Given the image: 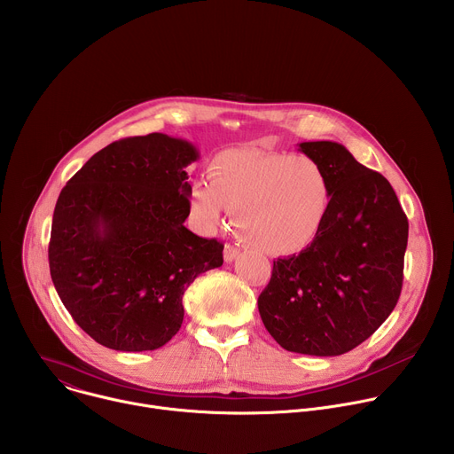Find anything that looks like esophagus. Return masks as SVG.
I'll return each mask as SVG.
<instances>
[{
  "instance_id": "obj_1",
  "label": "esophagus",
  "mask_w": 454,
  "mask_h": 454,
  "mask_svg": "<svg viewBox=\"0 0 454 454\" xmlns=\"http://www.w3.org/2000/svg\"><path fill=\"white\" fill-rule=\"evenodd\" d=\"M239 253H240V249H239L237 246L226 244V246H224V261H226V262H233Z\"/></svg>"
}]
</instances>
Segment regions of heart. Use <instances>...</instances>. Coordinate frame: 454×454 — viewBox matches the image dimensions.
Returning <instances> with one entry per match:
<instances>
[{
  "mask_svg": "<svg viewBox=\"0 0 454 454\" xmlns=\"http://www.w3.org/2000/svg\"><path fill=\"white\" fill-rule=\"evenodd\" d=\"M329 203V176L314 158L237 149L217 154L208 179L192 184L190 215L212 230L231 210L251 247L291 254L316 239Z\"/></svg>",
  "mask_w": 454,
  "mask_h": 454,
  "instance_id": "heart-1",
  "label": "heart"
}]
</instances>
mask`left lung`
Wrapping results in <instances>:
<instances>
[{"label":"left lung","mask_w":454,"mask_h":454,"mask_svg":"<svg viewBox=\"0 0 454 454\" xmlns=\"http://www.w3.org/2000/svg\"><path fill=\"white\" fill-rule=\"evenodd\" d=\"M300 151L329 176V212L310 246L273 262L258 312L282 348L341 356L368 340L399 301L408 217L387 179L341 144L303 142Z\"/></svg>","instance_id":"obj_1"}]
</instances>
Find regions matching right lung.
I'll use <instances>...</instances> for the list:
<instances>
[{"mask_svg": "<svg viewBox=\"0 0 454 454\" xmlns=\"http://www.w3.org/2000/svg\"><path fill=\"white\" fill-rule=\"evenodd\" d=\"M198 149L161 133L91 156L60 190L48 246L55 291L77 325L120 352L156 350L177 334L183 294L223 266V242L184 228Z\"/></svg>", "mask_w": 454, "mask_h": 454, "instance_id": "right-lung-1", "label": "right lung"}]
</instances>
